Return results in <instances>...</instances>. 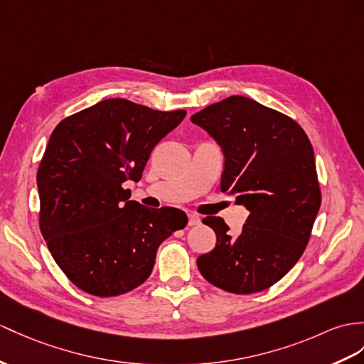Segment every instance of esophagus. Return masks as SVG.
Masks as SVG:
<instances>
[{
  "label": "esophagus",
  "instance_id": "1",
  "mask_svg": "<svg viewBox=\"0 0 364 364\" xmlns=\"http://www.w3.org/2000/svg\"><path fill=\"white\" fill-rule=\"evenodd\" d=\"M200 224V218L196 215V213H190L188 215V225L194 227V225H199Z\"/></svg>",
  "mask_w": 364,
  "mask_h": 364
}]
</instances>
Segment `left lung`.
Returning <instances> with one entry per match:
<instances>
[{"mask_svg": "<svg viewBox=\"0 0 364 364\" xmlns=\"http://www.w3.org/2000/svg\"><path fill=\"white\" fill-rule=\"evenodd\" d=\"M191 122L223 149L220 190L250 213L236 236L223 218L202 219L215 230L216 247L199 256L198 269L232 294L269 289L306 250L321 205L310 140L294 119L241 95L207 106Z\"/></svg>", "mask_w": 364, "mask_h": 364, "instance_id": "obj_1", "label": "left lung"}]
</instances>
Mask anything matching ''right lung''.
Wrapping results in <instances>:
<instances>
[{"mask_svg":"<svg viewBox=\"0 0 364 364\" xmlns=\"http://www.w3.org/2000/svg\"><path fill=\"white\" fill-rule=\"evenodd\" d=\"M185 109L156 111L108 99L61 120L40 162V230L52 258L86 294L117 296L139 287L166 237L188 223L173 207L129 200L153 148Z\"/></svg>","mask_w":364,"mask_h":364,"instance_id":"right-lung-1","label":"right lung"}]
</instances>
